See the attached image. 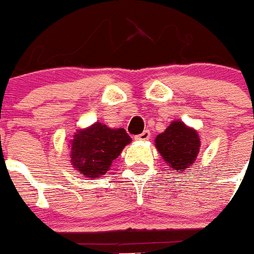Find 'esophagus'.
Wrapping results in <instances>:
<instances>
[{
    "mask_svg": "<svg viewBox=\"0 0 254 254\" xmlns=\"http://www.w3.org/2000/svg\"><path fill=\"white\" fill-rule=\"evenodd\" d=\"M150 138V131L149 130H144L141 134H139V135L135 136V140H140V141H145L148 140V139Z\"/></svg>",
    "mask_w": 254,
    "mask_h": 254,
    "instance_id": "34e87169",
    "label": "esophagus"
}]
</instances>
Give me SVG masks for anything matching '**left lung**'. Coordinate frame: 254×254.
Returning a JSON list of instances; mask_svg holds the SVG:
<instances>
[{"mask_svg":"<svg viewBox=\"0 0 254 254\" xmlns=\"http://www.w3.org/2000/svg\"><path fill=\"white\" fill-rule=\"evenodd\" d=\"M154 145L167 166L177 173H182L195 163L201 141L197 130L187 127L177 119L163 132L157 135Z\"/></svg>","mask_w":254,"mask_h":254,"instance_id":"1","label":"left lung"}]
</instances>
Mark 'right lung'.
<instances>
[{
  "label": "right lung",
  "mask_w": 254,
  "mask_h": 254,
  "mask_svg": "<svg viewBox=\"0 0 254 254\" xmlns=\"http://www.w3.org/2000/svg\"><path fill=\"white\" fill-rule=\"evenodd\" d=\"M130 143L131 138L123 127L111 129L96 122L88 127L77 129L69 140L70 164L84 177L99 178L106 175L113 162Z\"/></svg>",
  "instance_id": "add662e5"
}]
</instances>
